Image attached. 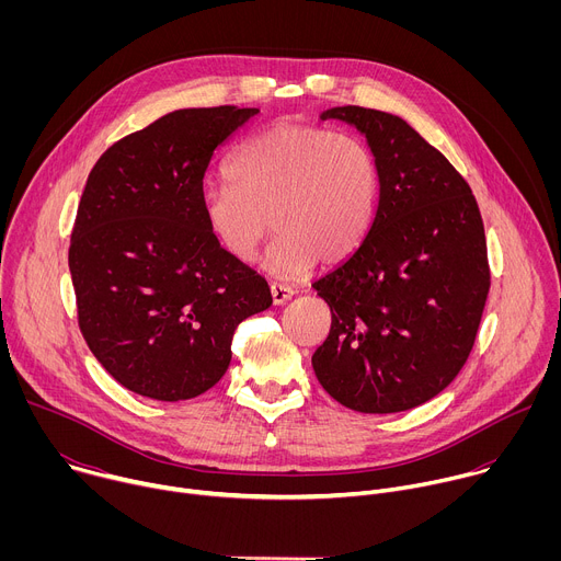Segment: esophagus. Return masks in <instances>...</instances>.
I'll use <instances>...</instances> for the list:
<instances>
[{"label": "esophagus", "instance_id": "1", "mask_svg": "<svg viewBox=\"0 0 561 561\" xmlns=\"http://www.w3.org/2000/svg\"><path fill=\"white\" fill-rule=\"evenodd\" d=\"M293 295H295L293 288H288V286H284V284H271V297H273V304H275V306L286 304Z\"/></svg>", "mask_w": 561, "mask_h": 561}]
</instances>
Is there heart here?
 Returning a JSON list of instances; mask_svg holds the SVG:
<instances>
[{
  "label": "heart",
  "instance_id": "1",
  "mask_svg": "<svg viewBox=\"0 0 561 561\" xmlns=\"http://www.w3.org/2000/svg\"><path fill=\"white\" fill-rule=\"evenodd\" d=\"M226 182L206 184L199 210L215 244L249 264L277 230L264 268L293 279L319 260L351 257L368 232L377 167L368 146L346 133L308 124H275L239 146Z\"/></svg>",
  "mask_w": 561,
  "mask_h": 561
}]
</instances>
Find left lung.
I'll return each mask as SVG.
<instances>
[{
    "instance_id": "left-lung-1",
    "label": "left lung",
    "mask_w": 561,
    "mask_h": 561,
    "mask_svg": "<svg viewBox=\"0 0 561 561\" xmlns=\"http://www.w3.org/2000/svg\"><path fill=\"white\" fill-rule=\"evenodd\" d=\"M373 152L379 195L366 237L312 288L331 333L312 355L324 390L357 413H402L466 364L491 273L484 221L466 180L402 117L335 106Z\"/></svg>"
}]
</instances>
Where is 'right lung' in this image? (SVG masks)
<instances>
[{"instance_id": "1", "label": "right lung", "mask_w": 561, "mask_h": 561, "mask_svg": "<svg viewBox=\"0 0 561 561\" xmlns=\"http://www.w3.org/2000/svg\"><path fill=\"white\" fill-rule=\"evenodd\" d=\"M260 108H182L113 144L93 167L70 237L79 329L124 388L182 402L230 364L268 284L210 237L199 193L210 159Z\"/></svg>"}]
</instances>
